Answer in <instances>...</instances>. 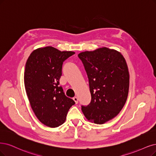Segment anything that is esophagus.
I'll return each instance as SVG.
<instances>
[{"label":"esophagus","mask_w":156,"mask_h":156,"mask_svg":"<svg viewBox=\"0 0 156 156\" xmlns=\"http://www.w3.org/2000/svg\"><path fill=\"white\" fill-rule=\"evenodd\" d=\"M73 100L75 101V103H78V97H76V96H74L73 98Z\"/></svg>","instance_id":"1"}]
</instances>
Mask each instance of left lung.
I'll use <instances>...</instances> for the list:
<instances>
[{
  "instance_id": "1",
  "label": "left lung",
  "mask_w": 156,
  "mask_h": 156,
  "mask_svg": "<svg viewBox=\"0 0 156 156\" xmlns=\"http://www.w3.org/2000/svg\"><path fill=\"white\" fill-rule=\"evenodd\" d=\"M89 79L91 101L82 111L90 122L103 124L122 111L129 94V73L125 58L107 48L78 55Z\"/></svg>"
}]
</instances>
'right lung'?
<instances>
[{"instance_id":"right-lung-1","label":"right lung","mask_w":156,"mask_h":156,"mask_svg":"<svg viewBox=\"0 0 156 156\" xmlns=\"http://www.w3.org/2000/svg\"><path fill=\"white\" fill-rule=\"evenodd\" d=\"M74 53L48 46L34 50L26 63L24 85L31 107L40 122L51 128L64 123L75 104L59 85L63 62Z\"/></svg>"}]
</instances>
